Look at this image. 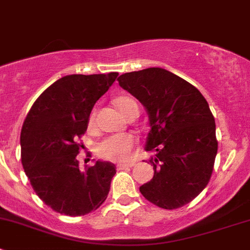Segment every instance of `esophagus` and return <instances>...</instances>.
Wrapping results in <instances>:
<instances>
[{
    "instance_id": "34e87169",
    "label": "esophagus",
    "mask_w": 250,
    "mask_h": 250,
    "mask_svg": "<svg viewBox=\"0 0 250 250\" xmlns=\"http://www.w3.org/2000/svg\"><path fill=\"white\" fill-rule=\"evenodd\" d=\"M133 166H134V163H120V165H117V170L125 169V168H132Z\"/></svg>"
}]
</instances>
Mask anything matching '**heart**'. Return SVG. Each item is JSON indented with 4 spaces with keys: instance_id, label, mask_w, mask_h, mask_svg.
Returning a JSON list of instances; mask_svg holds the SVG:
<instances>
[{
    "instance_id": "obj_1",
    "label": "heart",
    "mask_w": 250,
    "mask_h": 250,
    "mask_svg": "<svg viewBox=\"0 0 250 250\" xmlns=\"http://www.w3.org/2000/svg\"><path fill=\"white\" fill-rule=\"evenodd\" d=\"M115 104L120 112L125 118L134 110L139 111L138 103L128 95H121L115 100ZM95 113L93 112L89 117V127L94 125ZM137 145V139L130 134L112 135L98 144L97 153L100 158L107 161H127L132 157L133 148Z\"/></svg>"
}]
</instances>
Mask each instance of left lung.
I'll return each mask as SVG.
<instances>
[{"mask_svg":"<svg viewBox=\"0 0 250 250\" xmlns=\"http://www.w3.org/2000/svg\"><path fill=\"white\" fill-rule=\"evenodd\" d=\"M117 81L150 121L145 150L156 153L148 160L155 173L140 186L141 195L165 209L190 203L208 185L218 152L208 103L195 85L161 67L127 72Z\"/></svg>","mask_w":250,"mask_h":250,"instance_id":"1","label":"left lung"}]
</instances>
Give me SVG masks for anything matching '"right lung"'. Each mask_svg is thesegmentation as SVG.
<instances>
[{
  "label": "right lung",
  "instance_id": "1",
  "mask_svg": "<svg viewBox=\"0 0 250 250\" xmlns=\"http://www.w3.org/2000/svg\"><path fill=\"white\" fill-rule=\"evenodd\" d=\"M117 72L69 75L47 88L27 113L20 133L21 163L36 195L57 213L81 216L106 200L115 165L97 161L81 170L77 141L93 106Z\"/></svg>",
  "mask_w": 250,
  "mask_h": 250
}]
</instances>
